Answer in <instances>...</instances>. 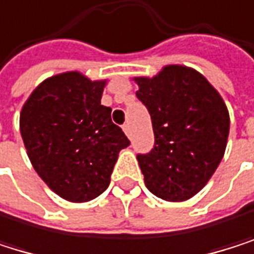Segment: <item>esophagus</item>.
<instances>
[{
	"label": "esophagus",
	"mask_w": 254,
	"mask_h": 254,
	"mask_svg": "<svg viewBox=\"0 0 254 254\" xmlns=\"http://www.w3.org/2000/svg\"><path fill=\"white\" fill-rule=\"evenodd\" d=\"M123 130H124V133L130 137L131 136V127H130V124H124L123 126Z\"/></svg>",
	"instance_id": "obj_1"
}]
</instances>
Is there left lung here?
Wrapping results in <instances>:
<instances>
[{
    "mask_svg": "<svg viewBox=\"0 0 254 254\" xmlns=\"http://www.w3.org/2000/svg\"><path fill=\"white\" fill-rule=\"evenodd\" d=\"M131 80L154 131V148L137 154L145 186L165 201L192 198L226 151L230 117L223 97L203 74L185 65H165L153 77Z\"/></svg>",
    "mask_w": 254,
    "mask_h": 254,
    "instance_id": "8db88e82",
    "label": "left lung"
}]
</instances>
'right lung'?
<instances>
[{
	"label": "right lung",
	"instance_id": "obj_1",
	"mask_svg": "<svg viewBox=\"0 0 254 254\" xmlns=\"http://www.w3.org/2000/svg\"><path fill=\"white\" fill-rule=\"evenodd\" d=\"M106 84L78 71L60 72L37 84L21 109L19 130L34 171L71 203L101 195L130 144L101 104Z\"/></svg>",
	"mask_w": 254,
	"mask_h": 254
}]
</instances>
